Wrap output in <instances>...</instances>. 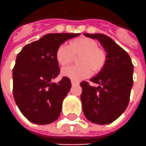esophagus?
<instances>
[{
	"label": "esophagus",
	"mask_w": 146,
	"mask_h": 146,
	"mask_svg": "<svg viewBox=\"0 0 146 146\" xmlns=\"http://www.w3.org/2000/svg\"><path fill=\"white\" fill-rule=\"evenodd\" d=\"M71 84H78V83H79L78 81H75V80H74V79H71Z\"/></svg>",
	"instance_id": "obj_1"
}]
</instances>
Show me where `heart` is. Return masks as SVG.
<instances>
[{
    "label": "heart",
    "mask_w": 146,
    "mask_h": 146,
    "mask_svg": "<svg viewBox=\"0 0 146 146\" xmlns=\"http://www.w3.org/2000/svg\"><path fill=\"white\" fill-rule=\"evenodd\" d=\"M79 56L80 65H74L63 70V75L74 80H80L89 76L90 71L101 70L106 62V54L98 48V43L92 39L82 37L70 42L69 46L62 44L57 48L56 58L62 67L67 66L74 60V56Z\"/></svg>",
    "instance_id": "obj_1"
}]
</instances>
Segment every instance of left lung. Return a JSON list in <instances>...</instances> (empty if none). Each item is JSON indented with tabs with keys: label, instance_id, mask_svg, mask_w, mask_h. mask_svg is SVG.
<instances>
[{
	"label": "left lung",
	"instance_id": "obj_1",
	"mask_svg": "<svg viewBox=\"0 0 146 146\" xmlns=\"http://www.w3.org/2000/svg\"><path fill=\"white\" fill-rule=\"evenodd\" d=\"M98 40L106 52L104 67L90 82L80 83L83 89L81 101L83 113L93 123L105 125L115 121L126 109L133 86V65L128 53L109 36L101 34L84 33Z\"/></svg>",
	"mask_w": 146,
	"mask_h": 146
}]
</instances>
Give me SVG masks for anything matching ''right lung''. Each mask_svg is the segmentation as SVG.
I'll use <instances>...</instances> for the list:
<instances>
[{
    "label": "right lung",
    "instance_id": "right-lung-1",
    "mask_svg": "<svg viewBox=\"0 0 146 146\" xmlns=\"http://www.w3.org/2000/svg\"><path fill=\"white\" fill-rule=\"evenodd\" d=\"M80 33H49L27 44L18 53L13 70L14 100L28 120L38 125L49 124L60 117L62 102L71 87V80L60 75L56 58L57 48Z\"/></svg>",
    "mask_w": 146,
    "mask_h": 146
}]
</instances>
